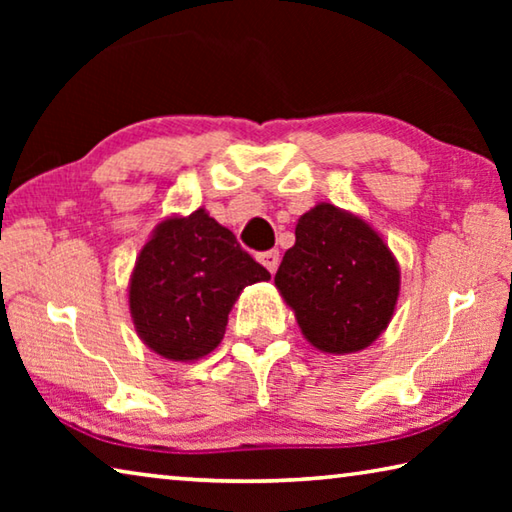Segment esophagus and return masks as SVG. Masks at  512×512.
Here are the masks:
<instances>
[{"label": "esophagus", "mask_w": 512, "mask_h": 512, "mask_svg": "<svg viewBox=\"0 0 512 512\" xmlns=\"http://www.w3.org/2000/svg\"><path fill=\"white\" fill-rule=\"evenodd\" d=\"M259 262H262L268 271L275 273L277 264H280V250H266V253L259 255Z\"/></svg>", "instance_id": "34e87169"}]
</instances>
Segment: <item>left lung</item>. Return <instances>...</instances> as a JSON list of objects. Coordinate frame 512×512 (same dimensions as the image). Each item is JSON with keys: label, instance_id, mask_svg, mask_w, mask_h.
Here are the masks:
<instances>
[{"label": "left lung", "instance_id": "1", "mask_svg": "<svg viewBox=\"0 0 512 512\" xmlns=\"http://www.w3.org/2000/svg\"><path fill=\"white\" fill-rule=\"evenodd\" d=\"M275 284L314 348L348 354L384 332L400 271L368 223L323 203L300 216L296 246L284 253Z\"/></svg>", "mask_w": 512, "mask_h": 512}]
</instances>
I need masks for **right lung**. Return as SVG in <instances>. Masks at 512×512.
Instances as JSON below:
<instances>
[{"mask_svg":"<svg viewBox=\"0 0 512 512\" xmlns=\"http://www.w3.org/2000/svg\"><path fill=\"white\" fill-rule=\"evenodd\" d=\"M262 280L271 273L205 210L162 221L128 289L137 334L167 359L205 357L221 343L239 293Z\"/></svg>","mask_w":512,"mask_h":512,"instance_id":"obj_1","label":"right lung"}]
</instances>
